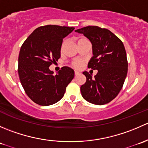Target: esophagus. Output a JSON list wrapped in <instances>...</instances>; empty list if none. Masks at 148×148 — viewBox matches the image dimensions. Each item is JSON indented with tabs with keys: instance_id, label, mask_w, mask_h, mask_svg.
I'll use <instances>...</instances> for the list:
<instances>
[{
	"instance_id": "34e87169",
	"label": "esophagus",
	"mask_w": 148,
	"mask_h": 148,
	"mask_svg": "<svg viewBox=\"0 0 148 148\" xmlns=\"http://www.w3.org/2000/svg\"><path fill=\"white\" fill-rule=\"evenodd\" d=\"M79 74H80V72H79V71H74V74H75V76L79 75Z\"/></svg>"
}]
</instances>
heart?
Listing matches in <instances>:
<instances>
[{"label": "heart", "instance_id": "obj_1", "mask_svg": "<svg viewBox=\"0 0 148 148\" xmlns=\"http://www.w3.org/2000/svg\"><path fill=\"white\" fill-rule=\"evenodd\" d=\"M82 39H84V38H81V39H79V41ZM73 66H74L75 68H80V67L82 66V62H79V61H76V62H74V63H73Z\"/></svg>", "mask_w": 148, "mask_h": 148}]
</instances>
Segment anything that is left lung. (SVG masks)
Here are the masks:
<instances>
[{"label":"left lung","instance_id":"obj_1","mask_svg":"<svg viewBox=\"0 0 148 148\" xmlns=\"http://www.w3.org/2000/svg\"><path fill=\"white\" fill-rule=\"evenodd\" d=\"M90 41L92 54L88 67L97 70L92 74L84 71L86 81L80 89L87 102L102 105L114 99L122 89L127 74V60L122 41L113 33L98 26H86L76 30Z\"/></svg>","mask_w":148,"mask_h":148}]
</instances>
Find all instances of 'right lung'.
<instances>
[{"label":"right lung","mask_w":148,"mask_h":148,"mask_svg":"<svg viewBox=\"0 0 148 148\" xmlns=\"http://www.w3.org/2000/svg\"><path fill=\"white\" fill-rule=\"evenodd\" d=\"M74 28L47 25L37 28L26 38L18 56L21 83L30 99L41 106L59 102L67 85L74 77V71L64 66L56 75L49 69L61 56L63 38Z\"/></svg>","instance_id":"obj_1"}]
</instances>
